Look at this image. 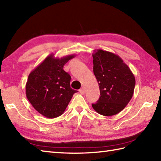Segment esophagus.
Instances as JSON below:
<instances>
[{
    "instance_id": "1",
    "label": "esophagus",
    "mask_w": 161,
    "mask_h": 161,
    "mask_svg": "<svg viewBox=\"0 0 161 161\" xmlns=\"http://www.w3.org/2000/svg\"><path fill=\"white\" fill-rule=\"evenodd\" d=\"M85 91H86V90H85L84 88H81L80 89V93L81 94H84L85 93Z\"/></svg>"
}]
</instances>
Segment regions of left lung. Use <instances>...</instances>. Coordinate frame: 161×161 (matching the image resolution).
Wrapping results in <instances>:
<instances>
[{"instance_id":"obj_1","label":"left lung","mask_w":161,"mask_h":161,"mask_svg":"<svg viewBox=\"0 0 161 161\" xmlns=\"http://www.w3.org/2000/svg\"><path fill=\"white\" fill-rule=\"evenodd\" d=\"M93 73L100 91L97 103L92 104L99 114L111 116L125 108L133 97L135 77L117 54L101 49L94 50Z\"/></svg>"}]
</instances>
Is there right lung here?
<instances>
[{
    "mask_svg": "<svg viewBox=\"0 0 161 161\" xmlns=\"http://www.w3.org/2000/svg\"><path fill=\"white\" fill-rule=\"evenodd\" d=\"M51 54L30 73L25 86L26 97L40 114L47 118L61 115L74 93L70 75L64 66L75 54L54 57Z\"/></svg>",
    "mask_w": 161,
    "mask_h": 161,
    "instance_id": "1",
    "label": "right lung"
}]
</instances>
